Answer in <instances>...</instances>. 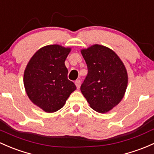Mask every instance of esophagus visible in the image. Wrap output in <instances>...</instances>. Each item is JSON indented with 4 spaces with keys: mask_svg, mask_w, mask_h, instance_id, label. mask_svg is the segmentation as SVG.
<instances>
[{
    "mask_svg": "<svg viewBox=\"0 0 154 154\" xmlns=\"http://www.w3.org/2000/svg\"><path fill=\"white\" fill-rule=\"evenodd\" d=\"M80 84H81V82H80V80H77L75 81V85L77 86V88H80Z\"/></svg>",
    "mask_w": 154,
    "mask_h": 154,
    "instance_id": "34e87169",
    "label": "esophagus"
}]
</instances>
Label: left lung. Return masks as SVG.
Returning a JSON list of instances; mask_svg holds the SVG:
<instances>
[{"mask_svg":"<svg viewBox=\"0 0 154 154\" xmlns=\"http://www.w3.org/2000/svg\"><path fill=\"white\" fill-rule=\"evenodd\" d=\"M88 74L80 87L82 94L97 112L111 111L123 98L128 73L119 56L111 48L95 44L81 50Z\"/></svg>","mask_w":154,"mask_h":154,"instance_id":"obj_1","label":"left lung"}]
</instances>
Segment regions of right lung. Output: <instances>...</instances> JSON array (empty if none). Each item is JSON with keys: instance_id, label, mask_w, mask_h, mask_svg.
Wrapping results in <instances>:
<instances>
[{"instance_id": "1", "label": "right lung", "mask_w": 154, "mask_h": 154, "mask_svg": "<svg viewBox=\"0 0 154 154\" xmlns=\"http://www.w3.org/2000/svg\"><path fill=\"white\" fill-rule=\"evenodd\" d=\"M72 48L60 45L40 48L29 61L23 74L26 92L32 103L45 112L62 108L76 85L68 80L65 60Z\"/></svg>"}]
</instances>
